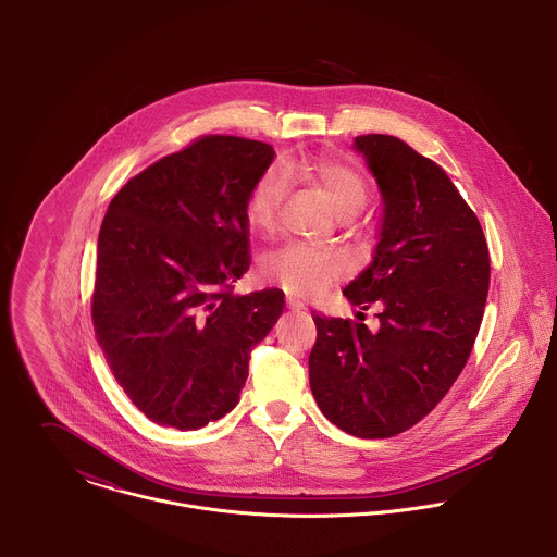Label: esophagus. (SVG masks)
Instances as JSON below:
<instances>
[{
  "instance_id": "1",
  "label": "esophagus",
  "mask_w": 557,
  "mask_h": 557,
  "mask_svg": "<svg viewBox=\"0 0 557 557\" xmlns=\"http://www.w3.org/2000/svg\"><path fill=\"white\" fill-rule=\"evenodd\" d=\"M285 302H287V307H289L292 311H302V309H305V302L298 300V298H294V296H287Z\"/></svg>"
}]
</instances>
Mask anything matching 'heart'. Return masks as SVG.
Wrapping results in <instances>:
<instances>
[{"label":"heart","instance_id":"b5f03b06","mask_svg":"<svg viewBox=\"0 0 557 557\" xmlns=\"http://www.w3.org/2000/svg\"><path fill=\"white\" fill-rule=\"evenodd\" d=\"M298 171L318 182L332 208L341 216L358 214L369 201V184L358 169L341 160H302ZM287 195V180L278 169H265L250 186L244 201V216L250 230L270 234L276 227L281 206ZM259 272L263 281L283 287L298 298H313L336 283L347 265L341 255L311 246L287 244L268 252Z\"/></svg>","mask_w":557,"mask_h":557}]
</instances>
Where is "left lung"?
<instances>
[{"label": "left lung", "mask_w": 557, "mask_h": 557, "mask_svg": "<svg viewBox=\"0 0 557 557\" xmlns=\"http://www.w3.org/2000/svg\"><path fill=\"white\" fill-rule=\"evenodd\" d=\"M356 148L384 195V225L373 263L343 294L377 307L380 327L313 313L309 382L332 424L384 440L418 424L457 382L491 263L474 210L437 162L391 135H360Z\"/></svg>", "instance_id": "1"}]
</instances>
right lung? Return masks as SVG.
I'll list each match as a JSON object with an SVG mask.
<instances>
[{
    "mask_svg": "<svg viewBox=\"0 0 557 557\" xmlns=\"http://www.w3.org/2000/svg\"><path fill=\"white\" fill-rule=\"evenodd\" d=\"M272 146L203 135L131 177L98 234L91 321L107 364L152 422L201 429L230 413L281 289L234 296L248 270L244 201Z\"/></svg>",
    "mask_w": 557,
    "mask_h": 557,
    "instance_id": "right-lung-1",
    "label": "right lung"
}]
</instances>
